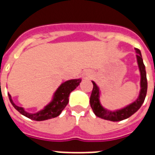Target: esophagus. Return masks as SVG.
Masks as SVG:
<instances>
[{"label": "esophagus", "instance_id": "34e87169", "mask_svg": "<svg viewBox=\"0 0 155 155\" xmlns=\"http://www.w3.org/2000/svg\"><path fill=\"white\" fill-rule=\"evenodd\" d=\"M85 75H87V74H85Z\"/></svg>", "mask_w": 155, "mask_h": 155}]
</instances>
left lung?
<instances>
[{"mask_svg": "<svg viewBox=\"0 0 155 155\" xmlns=\"http://www.w3.org/2000/svg\"><path fill=\"white\" fill-rule=\"evenodd\" d=\"M135 51L137 53V63H138L140 73V91L139 96L134 102L126 105L125 107L121 108L120 110H109L101 104V99H100L101 98L100 88L95 84L94 81H92L93 91H92L91 99H90V104L94 114L99 118L110 120V121H114V122L126 120L132 114H134L143 104L145 96H146L147 88H148L146 71H145V66L143 64L141 52L139 49H135Z\"/></svg>", "mask_w": 155, "mask_h": 155, "instance_id": "1", "label": "left lung"}]
</instances>
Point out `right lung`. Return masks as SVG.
I'll return each mask as SVG.
<instances>
[{"label": "right lung", "mask_w": 155, "mask_h": 155, "mask_svg": "<svg viewBox=\"0 0 155 155\" xmlns=\"http://www.w3.org/2000/svg\"><path fill=\"white\" fill-rule=\"evenodd\" d=\"M81 82V79H73L70 81H66L57 88V90L53 94V97L51 102L45 106L42 110L35 113H30L25 110L23 107H20L14 103L12 95L8 94L9 100L16 110L20 112L22 115L27 117L29 119L35 121H43L52 118L59 116L62 110L67 105L69 102V96L74 89H76L78 85Z\"/></svg>", "instance_id": "obj_1"}]
</instances>
